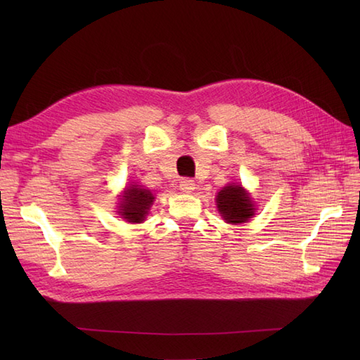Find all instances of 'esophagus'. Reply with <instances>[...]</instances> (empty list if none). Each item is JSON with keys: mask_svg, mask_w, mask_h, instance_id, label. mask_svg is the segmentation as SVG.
<instances>
[{"mask_svg": "<svg viewBox=\"0 0 360 360\" xmlns=\"http://www.w3.org/2000/svg\"><path fill=\"white\" fill-rule=\"evenodd\" d=\"M179 188H181L182 192H184V193H192L193 190H195V181H193V179H190V178L181 179V182H179Z\"/></svg>", "mask_w": 360, "mask_h": 360, "instance_id": "obj_1", "label": "esophagus"}]
</instances>
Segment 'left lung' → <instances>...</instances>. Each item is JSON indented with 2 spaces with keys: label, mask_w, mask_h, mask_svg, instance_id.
<instances>
[{
  "label": "left lung",
  "mask_w": 360,
  "mask_h": 360,
  "mask_svg": "<svg viewBox=\"0 0 360 360\" xmlns=\"http://www.w3.org/2000/svg\"><path fill=\"white\" fill-rule=\"evenodd\" d=\"M217 205L223 218L232 224L246 223L255 213L254 204L241 186L224 187L217 196Z\"/></svg>",
  "instance_id": "1"
}]
</instances>
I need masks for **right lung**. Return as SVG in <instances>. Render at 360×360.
<instances>
[{"label":"right lung","instance_id":"add662e5","mask_svg":"<svg viewBox=\"0 0 360 360\" xmlns=\"http://www.w3.org/2000/svg\"><path fill=\"white\" fill-rule=\"evenodd\" d=\"M155 196L147 188L139 186H131L125 190L120 202V215L128 223H142L145 215L148 213L150 205L153 204Z\"/></svg>","mask_w":360,"mask_h":360}]
</instances>
